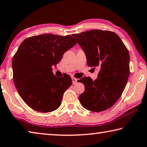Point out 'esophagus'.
<instances>
[{"instance_id": "esophagus-1", "label": "esophagus", "mask_w": 147, "mask_h": 147, "mask_svg": "<svg viewBox=\"0 0 147 147\" xmlns=\"http://www.w3.org/2000/svg\"><path fill=\"white\" fill-rule=\"evenodd\" d=\"M71 80H72V83H73V84H76V83H77L78 79L74 78V77H71Z\"/></svg>"}]
</instances>
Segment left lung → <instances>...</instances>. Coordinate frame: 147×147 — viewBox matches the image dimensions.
Returning <instances> with one entry per match:
<instances>
[{"mask_svg": "<svg viewBox=\"0 0 147 147\" xmlns=\"http://www.w3.org/2000/svg\"><path fill=\"white\" fill-rule=\"evenodd\" d=\"M86 53L90 67L99 66L95 81L88 77L79 79L84 91L79 97L84 109L99 112L112 107L121 96L130 75V55L116 33L93 30L73 34Z\"/></svg>", "mask_w": 147, "mask_h": 147, "instance_id": "left-lung-1", "label": "left lung"}]
</instances>
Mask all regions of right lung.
<instances>
[{"instance_id":"add662e5","label":"right lung","mask_w":147,"mask_h":147,"mask_svg":"<svg viewBox=\"0 0 147 147\" xmlns=\"http://www.w3.org/2000/svg\"><path fill=\"white\" fill-rule=\"evenodd\" d=\"M77 44L71 35L42 34L28 37L13 57V79L18 93L32 109L50 112L60 107L63 94L71 85V77L57 78L53 65Z\"/></svg>"}]
</instances>
